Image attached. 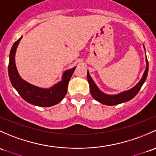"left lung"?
<instances>
[{
	"label": "left lung",
	"mask_w": 156,
	"mask_h": 156,
	"mask_svg": "<svg viewBox=\"0 0 156 156\" xmlns=\"http://www.w3.org/2000/svg\"><path fill=\"white\" fill-rule=\"evenodd\" d=\"M145 50V48H144ZM146 53V51H145ZM146 63H147V66H146V69L144 71L143 76H142L141 79L140 80L138 83L133 87L132 89L128 90L121 92V93H118L115 95H110L107 93H103L102 91L100 90L99 88L96 86L95 83L94 81L93 78H91L90 75L89 71L87 70V81L90 85V93L93 98L98 101L99 102L105 105H117L121 104V103L126 102V101H129L132 99H133L134 96L137 94L139 90L141 88L142 85L145 82L146 79H147V74H148L149 69V64L148 60H147V56H146Z\"/></svg>",
	"instance_id": "1"
}]
</instances>
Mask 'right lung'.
<instances>
[{
    "label": "right lung",
    "mask_w": 156,
    "mask_h": 156,
    "mask_svg": "<svg viewBox=\"0 0 156 156\" xmlns=\"http://www.w3.org/2000/svg\"><path fill=\"white\" fill-rule=\"evenodd\" d=\"M22 37L13 44L9 54L8 74L12 87L17 90L22 99L30 104L39 107H51L58 104L63 100L67 93L69 82L76 66L66 70L63 73L61 81L49 88H42L31 84L22 79L16 65V49Z\"/></svg>",
    "instance_id": "1"
}]
</instances>
